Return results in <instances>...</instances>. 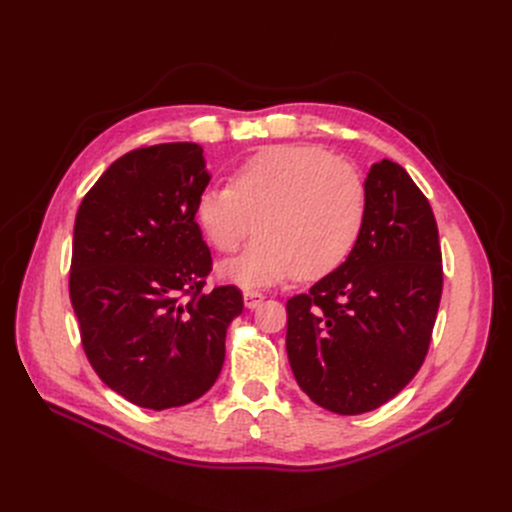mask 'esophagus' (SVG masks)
<instances>
[{"label": "esophagus", "mask_w": 512, "mask_h": 512, "mask_svg": "<svg viewBox=\"0 0 512 512\" xmlns=\"http://www.w3.org/2000/svg\"><path fill=\"white\" fill-rule=\"evenodd\" d=\"M242 297H245V307L247 309H257L265 301L263 294L257 292V290H245V294H242Z\"/></svg>", "instance_id": "34e87169"}]
</instances>
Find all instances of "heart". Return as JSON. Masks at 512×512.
Instances as JSON below:
<instances>
[{
    "mask_svg": "<svg viewBox=\"0 0 512 512\" xmlns=\"http://www.w3.org/2000/svg\"><path fill=\"white\" fill-rule=\"evenodd\" d=\"M195 224L218 253L257 238L222 276L265 286L294 274L301 282L330 276L357 247L365 224V188L353 168L305 145L267 147L230 174V188L209 184L195 199Z\"/></svg>",
    "mask_w": 512,
    "mask_h": 512,
    "instance_id": "b5f03b06",
    "label": "heart"
}]
</instances>
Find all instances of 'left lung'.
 Segmentation results:
<instances>
[{
    "label": "left lung",
    "instance_id": "left-lung-1",
    "mask_svg": "<svg viewBox=\"0 0 512 512\" xmlns=\"http://www.w3.org/2000/svg\"><path fill=\"white\" fill-rule=\"evenodd\" d=\"M442 297V251L429 201L382 159L365 178L357 247L286 303V353L301 390L338 415L382 407L423 365Z\"/></svg>",
    "mask_w": 512,
    "mask_h": 512
}]
</instances>
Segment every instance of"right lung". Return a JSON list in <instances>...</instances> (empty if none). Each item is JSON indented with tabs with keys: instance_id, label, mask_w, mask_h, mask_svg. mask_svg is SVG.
Segmentation results:
<instances>
[{
	"instance_id": "1",
	"label": "right lung",
	"mask_w": 512,
	"mask_h": 512,
	"mask_svg": "<svg viewBox=\"0 0 512 512\" xmlns=\"http://www.w3.org/2000/svg\"><path fill=\"white\" fill-rule=\"evenodd\" d=\"M209 180L197 143L141 147L101 174L76 213L70 301L80 340L101 382L143 409L201 398L242 313L236 286L203 290L211 253L193 207Z\"/></svg>"
}]
</instances>
